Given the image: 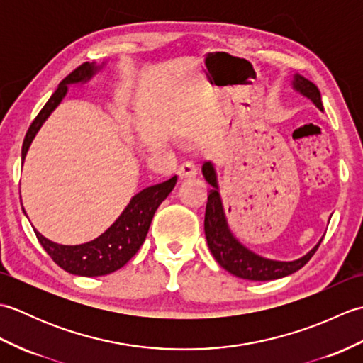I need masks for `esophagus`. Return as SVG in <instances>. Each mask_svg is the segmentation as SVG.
Wrapping results in <instances>:
<instances>
[{
    "instance_id": "esophagus-1",
    "label": "esophagus",
    "mask_w": 363,
    "mask_h": 363,
    "mask_svg": "<svg viewBox=\"0 0 363 363\" xmlns=\"http://www.w3.org/2000/svg\"><path fill=\"white\" fill-rule=\"evenodd\" d=\"M177 176H179L181 181L194 179V177L196 176V168L191 164H184L177 168Z\"/></svg>"
}]
</instances>
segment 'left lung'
Returning a JSON list of instances; mask_svg holds the SVG:
<instances>
[{
  "label": "left lung",
  "instance_id": "obj_1",
  "mask_svg": "<svg viewBox=\"0 0 363 363\" xmlns=\"http://www.w3.org/2000/svg\"><path fill=\"white\" fill-rule=\"evenodd\" d=\"M290 86L293 91H296L301 96H304L315 104V107L323 112V103L318 87L315 86L312 81L304 78L303 74L295 73L290 79ZM201 173L204 176L206 182L209 184L211 194L207 198L206 206V217H204V233L207 246L212 252L215 260L218 262L220 267H223L237 277L248 281H273L281 279V277L289 276L291 273L298 272L299 268H303L311 257L318 250V246L323 240V235L318 243L313 248L306 252L304 256L295 260H273L262 257L259 254L251 251L250 248L238 240L234 235L233 230L229 228V223L226 218L225 207H223L220 187H218V174L215 165L212 162H206L201 168ZM330 220V217H329Z\"/></svg>",
  "mask_w": 363,
  "mask_h": 363
}]
</instances>
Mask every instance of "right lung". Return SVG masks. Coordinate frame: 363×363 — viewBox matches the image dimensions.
Returning a JSON list of instances; mask_svg holds the SVG:
<instances>
[{
    "instance_id": "add662e5",
    "label": "right lung",
    "mask_w": 363,
    "mask_h": 363,
    "mask_svg": "<svg viewBox=\"0 0 363 363\" xmlns=\"http://www.w3.org/2000/svg\"><path fill=\"white\" fill-rule=\"evenodd\" d=\"M106 65V62H103L101 65L95 62H87L76 68L73 73L68 74L59 84L57 90L51 95L48 103L43 106V109L38 112L33 125L28 129L21 148V164H25L29 146L33 143L38 130L43 126V123L48 120L50 115L56 111V107L67 96L68 87L87 84L98 73H101ZM176 181L177 176H173L172 179L138 191V194L130 198L125 211L112 223V226L99 237L94 238L91 242L82 245H59L48 240V238L43 237L34 228L37 240L40 242L43 250L50 254V257L60 268L65 269L67 273L86 277L111 274L121 267H125L134 257V254L140 250L146 234H148L154 213H156L162 201L172 194V190L176 186ZM23 212H25V209H23Z\"/></svg>"
}]
</instances>
